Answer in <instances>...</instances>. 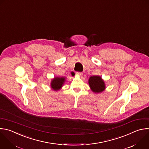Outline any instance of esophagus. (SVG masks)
<instances>
[{
	"label": "esophagus",
	"instance_id": "esophagus-1",
	"mask_svg": "<svg viewBox=\"0 0 149 149\" xmlns=\"http://www.w3.org/2000/svg\"><path fill=\"white\" fill-rule=\"evenodd\" d=\"M76 75L82 76V72H76Z\"/></svg>",
	"mask_w": 149,
	"mask_h": 149
}]
</instances>
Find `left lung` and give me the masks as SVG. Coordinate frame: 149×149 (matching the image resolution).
I'll list each match as a JSON object with an SVG mask.
<instances>
[{
  "label": "left lung",
  "mask_w": 149,
  "mask_h": 149,
  "mask_svg": "<svg viewBox=\"0 0 149 149\" xmlns=\"http://www.w3.org/2000/svg\"><path fill=\"white\" fill-rule=\"evenodd\" d=\"M89 84L93 92L100 93L105 89V83L100 76L91 77L89 79Z\"/></svg>",
  "instance_id": "obj_1"
}]
</instances>
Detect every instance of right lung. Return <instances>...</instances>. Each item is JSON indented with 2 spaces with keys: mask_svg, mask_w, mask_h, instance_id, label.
<instances>
[{
  "mask_svg": "<svg viewBox=\"0 0 149 149\" xmlns=\"http://www.w3.org/2000/svg\"><path fill=\"white\" fill-rule=\"evenodd\" d=\"M64 81H65V78L64 77L54 78V79H53V81H52L51 86L54 90L57 91L62 87V85H63Z\"/></svg>",
  "mask_w": 149,
  "mask_h": 149,
  "instance_id": "right-lung-1",
  "label": "right lung"
}]
</instances>
